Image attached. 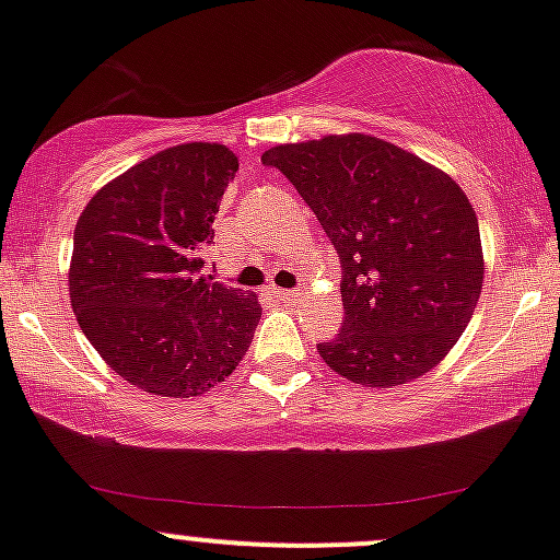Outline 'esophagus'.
Returning a JSON list of instances; mask_svg holds the SVG:
<instances>
[{"mask_svg":"<svg viewBox=\"0 0 560 560\" xmlns=\"http://www.w3.org/2000/svg\"><path fill=\"white\" fill-rule=\"evenodd\" d=\"M275 296L280 299V302H285V304H291V302H296V296L299 293L296 291H288V288H275Z\"/></svg>","mask_w":560,"mask_h":560,"instance_id":"1","label":"esophagus"}]
</instances>
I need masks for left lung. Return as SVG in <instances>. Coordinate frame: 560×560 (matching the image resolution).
Wrapping results in <instances>:
<instances>
[{
	"instance_id": "1",
	"label": "left lung",
	"mask_w": 560,
	"mask_h": 560,
	"mask_svg": "<svg viewBox=\"0 0 560 560\" xmlns=\"http://www.w3.org/2000/svg\"><path fill=\"white\" fill-rule=\"evenodd\" d=\"M296 186L341 261L345 326L317 352L365 387H398L446 358L483 285L465 191L417 154L352 133L261 154Z\"/></svg>"
}]
</instances>
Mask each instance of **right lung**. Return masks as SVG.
<instances>
[{"instance_id":"1","label":"right lung","mask_w":560,"mask_h":560,"mask_svg":"<svg viewBox=\"0 0 560 560\" xmlns=\"http://www.w3.org/2000/svg\"><path fill=\"white\" fill-rule=\"evenodd\" d=\"M234 173L221 143H182L95 191L77 221L71 310L112 371L143 393L202 395L254 339V293L202 275Z\"/></svg>"}]
</instances>
